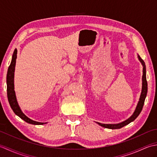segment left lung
<instances>
[{"label": "left lung", "instance_id": "obj_1", "mask_svg": "<svg viewBox=\"0 0 157 157\" xmlns=\"http://www.w3.org/2000/svg\"><path fill=\"white\" fill-rule=\"evenodd\" d=\"M138 58L139 61H140L141 64L143 67V71H142L143 74H142V91H141V94H140V96L139 101H138V102L137 104V106H136V107L135 111L134 113H133V114L132 115L131 117H129L128 119H126L124 121H122L121 123H115V124H105V123L96 122V123H98L99 125L103 127V128H108V129H112L121 128H123V127L128 125L129 123H130L131 122L134 121V120L138 117V116L140 115V113L142 111L143 106H144V104L145 98L146 97V95H147L148 84H147V81H146V71L145 63L138 55Z\"/></svg>", "mask_w": 157, "mask_h": 157}]
</instances>
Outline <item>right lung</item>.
<instances>
[{
  "instance_id": "right-lung-1",
  "label": "right lung",
  "mask_w": 157,
  "mask_h": 157,
  "mask_svg": "<svg viewBox=\"0 0 157 157\" xmlns=\"http://www.w3.org/2000/svg\"><path fill=\"white\" fill-rule=\"evenodd\" d=\"M17 50L16 48L15 49L14 52L12 56V59L11 64H10L7 75H6V91H7V97L8 101L9 102V105L11 106V107L13 112L15 113L16 115L19 117L20 118L24 120L25 122L30 124L33 125H43L45 124L46 123H42V122H38L35 121L34 120L29 119L28 117L24 113H23L21 111V109H20V106L18 104L17 101L15 92L14 90V74H15V63H16V59H17Z\"/></svg>"
}]
</instances>
